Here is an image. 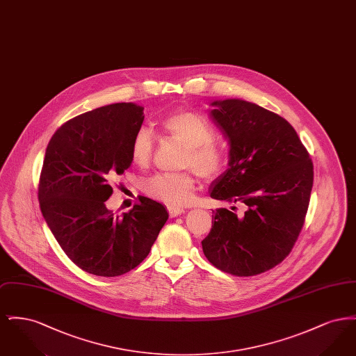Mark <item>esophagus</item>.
Here are the masks:
<instances>
[{
    "instance_id": "1",
    "label": "esophagus",
    "mask_w": 356,
    "mask_h": 356,
    "mask_svg": "<svg viewBox=\"0 0 356 356\" xmlns=\"http://www.w3.org/2000/svg\"><path fill=\"white\" fill-rule=\"evenodd\" d=\"M168 212H170V218H176V216H179V215L184 213V212H186V209H184V208H181V207L170 205V207H168Z\"/></svg>"
}]
</instances>
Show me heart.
<instances>
[{
  "instance_id": "1",
  "label": "heart",
  "mask_w": 356,
  "mask_h": 356,
  "mask_svg": "<svg viewBox=\"0 0 356 356\" xmlns=\"http://www.w3.org/2000/svg\"><path fill=\"white\" fill-rule=\"evenodd\" d=\"M163 131L172 140L186 147L181 165L193 168L203 177L216 176L224 167L227 153L213 141L216 131L212 122L192 111H176L161 122ZM153 154V138L149 131L140 129L131 145L134 164L145 168ZM145 192L157 200L170 205L186 204L196 189V177L192 170L181 173H159L145 181Z\"/></svg>"
}]
</instances>
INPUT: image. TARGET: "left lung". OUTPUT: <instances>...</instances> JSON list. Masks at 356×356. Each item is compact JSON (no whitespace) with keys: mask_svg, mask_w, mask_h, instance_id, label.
<instances>
[{"mask_svg":"<svg viewBox=\"0 0 356 356\" xmlns=\"http://www.w3.org/2000/svg\"><path fill=\"white\" fill-rule=\"evenodd\" d=\"M211 105V119L228 140L229 159L211 183L209 196L243 204L245 211H212L203 252L221 271L254 276L291 252L305 224L314 165L287 120L240 99Z\"/></svg>","mask_w":356,"mask_h":356,"instance_id":"1","label":"left lung"}]
</instances>
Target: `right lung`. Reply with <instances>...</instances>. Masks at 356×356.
I'll list each match as a JSON object with an SVG mask.
<instances>
[{"instance_id": "right-lung-1", "label": "right lung", "mask_w": 356, "mask_h": 356, "mask_svg": "<svg viewBox=\"0 0 356 356\" xmlns=\"http://www.w3.org/2000/svg\"><path fill=\"white\" fill-rule=\"evenodd\" d=\"M143 111L132 102L93 109L61 125L47 147L38 186L42 216L69 259L96 276L134 270L168 220L165 207L144 196L121 215L106 208L112 177L132 164Z\"/></svg>"}]
</instances>
